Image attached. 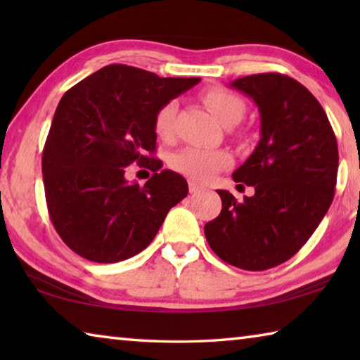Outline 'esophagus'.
I'll return each instance as SVG.
<instances>
[{"label":"esophagus","mask_w":360,"mask_h":360,"mask_svg":"<svg viewBox=\"0 0 360 360\" xmlns=\"http://www.w3.org/2000/svg\"><path fill=\"white\" fill-rule=\"evenodd\" d=\"M203 191H205L203 186L197 184V182H195V181H188V192H191V193H198V192H203Z\"/></svg>","instance_id":"esophagus-1"}]
</instances>
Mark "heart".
Returning a JSON list of instances; mask_svg holds the SVG:
<instances>
[{
  "label": "heart",
  "instance_id": "1",
  "mask_svg": "<svg viewBox=\"0 0 360 360\" xmlns=\"http://www.w3.org/2000/svg\"><path fill=\"white\" fill-rule=\"evenodd\" d=\"M205 105L214 114V117L224 127L238 124L246 111V105L238 95L227 89L214 87L203 94ZM176 101H168L158 108L154 119V130L160 138L168 139L173 135V122L176 114ZM231 157L227 150L205 149L197 146H188L176 152L169 160V165L178 173L188 176L195 181H208L221 169L230 167Z\"/></svg>",
  "mask_w": 360,
  "mask_h": 360
}]
</instances>
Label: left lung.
I'll return each instance as SVG.
<instances>
[{
  "label": "left lung",
  "mask_w": 360,
  "mask_h": 360,
  "mask_svg": "<svg viewBox=\"0 0 360 360\" xmlns=\"http://www.w3.org/2000/svg\"><path fill=\"white\" fill-rule=\"evenodd\" d=\"M230 87L259 108V144L231 174L255 193L236 202L217 191L222 211L205 225V236L224 262L262 271L300 251L324 219L337 184L338 146L319 101L295 79L264 72Z\"/></svg>",
  "instance_id": "1"
}]
</instances>
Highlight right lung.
Here are the masks:
<instances>
[{"label": "right lung", "instance_id": "add662e5", "mask_svg": "<svg viewBox=\"0 0 360 360\" xmlns=\"http://www.w3.org/2000/svg\"><path fill=\"white\" fill-rule=\"evenodd\" d=\"M198 82L108 65L62 96L42 152V178L53 227L81 257L114 264L139 254L187 197V181L146 154L155 152L158 108ZM133 161L155 172L144 186L124 179Z\"/></svg>", "mask_w": 360, "mask_h": 360}]
</instances>
